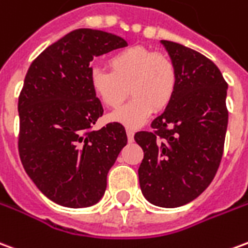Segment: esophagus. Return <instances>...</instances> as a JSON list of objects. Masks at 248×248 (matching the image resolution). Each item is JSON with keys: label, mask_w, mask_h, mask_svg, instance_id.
<instances>
[{"label": "esophagus", "mask_w": 248, "mask_h": 248, "mask_svg": "<svg viewBox=\"0 0 248 248\" xmlns=\"http://www.w3.org/2000/svg\"><path fill=\"white\" fill-rule=\"evenodd\" d=\"M126 134H127V140H129V142H133L134 141V131L133 130H126Z\"/></svg>", "instance_id": "obj_1"}]
</instances>
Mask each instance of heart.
Wrapping results in <instances>:
<instances>
[{
    "label": "heart",
    "instance_id": "obj_1",
    "mask_svg": "<svg viewBox=\"0 0 248 248\" xmlns=\"http://www.w3.org/2000/svg\"><path fill=\"white\" fill-rule=\"evenodd\" d=\"M111 71L93 67L88 82L96 98L110 108H118L126 96L133 99L112 114L115 122L140 127L153 111H162L172 103L177 90V70L172 59L141 46L117 52L108 60Z\"/></svg>",
    "mask_w": 248,
    "mask_h": 248
}]
</instances>
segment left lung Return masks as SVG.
Segmentation results:
<instances>
[{
	"label": "left lung",
	"instance_id": "1",
	"mask_svg": "<svg viewBox=\"0 0 248 248\" xmlns=\"http://www.w3.org/2000/svg\"><path fill=\"white\" fill-rule=\"evenodd\" d=\"M177 70V90L152 131L134 140L143 150L138 177L154 205L176 208L200 196L220 165L226 140L228 84L208 58L161 40Z\"/></svg>",
	"mask_w": 248,
	"mask_h": 248
}]
</instances>
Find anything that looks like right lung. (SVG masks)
<instances>
[{
  "label": "right lung",
  "instance_id": "1",
  "mask_svg": "<svg viewBox=\"0 0 248 248\" xmlns=\"http://www.w3.org/2000/svg\"><path fill=\"white\" fill-rule=\"evenodd\" d=\"M126 46L112 33L76 29L41 52L27 72L18 96V153L36 186L63 207L99 202L127 143L118 122L93 129L103 107L88 82L93 59Z\"/></svg>",
  "mask_w": 248,
  "mask_h": 248
}]
</instances>
